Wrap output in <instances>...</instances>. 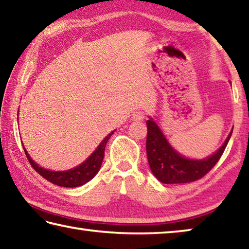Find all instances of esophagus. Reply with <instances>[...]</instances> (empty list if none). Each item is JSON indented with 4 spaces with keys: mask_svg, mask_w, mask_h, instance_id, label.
Returning a JSON list of instances; mask_svg holds the SVG:
<instances>
[{
    "mask_svg": "<svg viewBox=\"0 0 249 249\" xmlns=\"http://www.w3.org/2000/svg\"><path fill=\"white\" fill-rule=\"evenodd\" d=\"M145 119V114L142 113V111H136L133 113L132 115V120L135 122H141V121H144Z\"/></svg>",
    "mask_w": 249,
    "mask_h": 249,
    "instance_id": "obj_1",
    "label": "esophagus"
}]
</instances>
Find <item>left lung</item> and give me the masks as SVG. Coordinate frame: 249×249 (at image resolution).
Returning a JSON list of instances; mask_svg holds the SVG:
<instances>
[{"mask_svg": "<svg viewBox=\"0 0 249 249\" xmlns=\"http://www.w3.org/2000/svg\"><path fill=\"white\" fill-rule=\"evenodd\" d=\"M146 124L148 129L146 151L150 170L160 182L166 184L192 182L208 174L224 153L233 133L231 129L225 142L215 153L203 159H192L181 155L174 148L153 117L149 116Z\"/></svg>", "mask_w": 249, "mask_h": 249, "instance_id": "1", "label": "left lung"}]
</instances>
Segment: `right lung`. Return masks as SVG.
Here are the masks:
<instances>
[{
    "mask_svg": "<svg viewBox=\"0 0 249 249\" xmlns=\"http://www.w3.org/2000/svg\"><path fill=\"white\" fill-rule=\"evenodd\" d=\"M114 132L115 130H113V132L109 133L107 136L100 142V145L96 147L93 153L84 160L82 163H80L79 166L74 168H71L69 170L54 171V170L45 169V168L40 167L38 163L34 161L24 146L23 148H24L25 154L27 156L28 161L31 162V165L33 166L34 169L38 172L40 176H43L45 179H47L53 184L59 185V187L75 188L89 182V181L91 179H93L95 175L98 174L104 158L105 146H107L108 138L112 136V134H114Z\"/></svg>",
    "mask_w": 249,
    "mask_h": 249,
    "instance_id": "obj_1",
    "label": "right lung"
}]
</instances>
